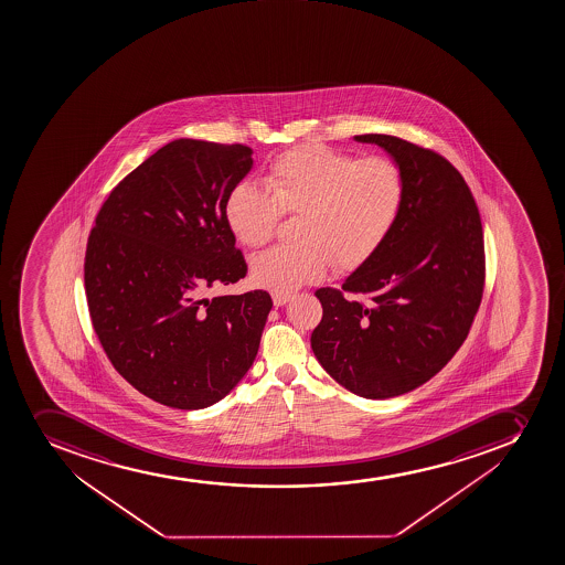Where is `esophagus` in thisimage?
<instances>
[{"instance_id":"obj_1","label":"esophagus","mask_w":565,"mask_h":565,"mask_svg":"<svg viewBox=\"0 0 565 565\" xmlns=\"http://www.w3.org/2000/svg\"><path fill=\"white\" fill-rule=\"evenodd\" d=\"M289 300H291V295H289V292H273V302L276 308H279V306H286Z\"/></svg>"}]
</instances>
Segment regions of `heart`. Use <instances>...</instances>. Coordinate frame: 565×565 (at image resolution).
<instances>
[{"label":"heart","mask_w":565,"mask_h":565,"mask_svg":"<svg viewBox=\"0 0 565 565\" xmlns=\"http://www.w3.org/2000/svg\"><path fill=\"white\" fill-rule=\"evenodd\" d=\"M267 184L239 182L224 215L246 246L273 239L284 213L302 215L303 245L274 246L252 259L254 284L276 292L319 281L333 263L339 270L364 265L391 235L405 202V177L394 160H359L319 143L274 158Z\"/></svg>","instance_id":"heart-1"}]
</instances>
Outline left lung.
<instances>
[{
  "mask_svg": "<svg viewBox=\"0 0 565 565\" xmlns=\"http://www.w3.org/2000/svg\"><path fill=\"white\" fill-rule=\"evenodd\" d=\"M355 140L394 158L405 202L383 246L342 289L315 292L322 320L311 348L347 391L386 399L424 385L466 341L484 291V235L466 180L441 154L396 136Z\"/></svg>",
  "mask_w": 565,
  "mask_h": 565,
  "instance_id": "obj_1",
  "label": "left lung"
}]
</instances>
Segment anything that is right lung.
I'll return each mask as SVG.
<instances>
[{
  "instance_id": "add662e5",
  "label": "right lung",
  "mask_w": 565,
  "mask_h": 565,
  "mask_svg": "<svg viewBox=\"0 0 565 565\" xmlns=\"http://www.w3.org/2000/svg\"><path fill=\"white\" fill-rule=\"evenodd\" d=\"M250 169V147L171 141L110 191L89 232L97 339L136 391L168 407H210L256 359L270 295L207 297L246 276L224 204Z\"/></svg>"
}]
</instances>
